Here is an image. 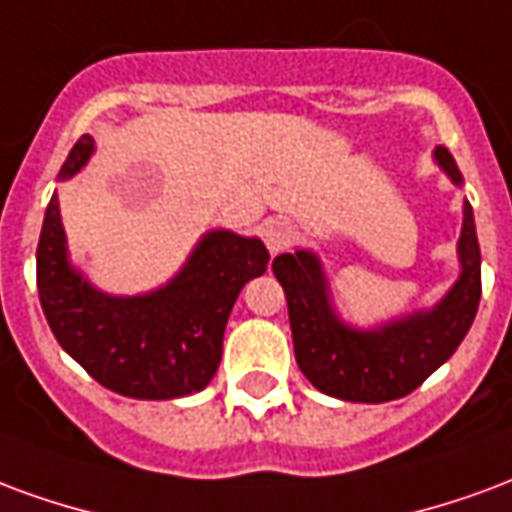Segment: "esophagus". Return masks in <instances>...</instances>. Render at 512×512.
Wrapping results in <instances>:
<instances>
[{
  "instance_id": "1",
  "label": "esophagus",
  "mask_w": 512,
  "mask_h": 512,
  "mask_svg": "<svg viewBox=\"0 0 512 512\" xmlns=\"http://www.w3.org/2000/svg\"><path fill=\"white\" fill-rule=\"evenodd\" d=\"M294 234L297 231L286 218H272L261 226V237H264V245L270 248V253H281L294 240Z\"/></svg>"
}]
</instances>
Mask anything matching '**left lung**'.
<instances>
[{"instance_id":"obj_1","label":"left lung","mask_w":512,"mask_h":512,"mask_svg":"<svg viewBox=\"0 0 512 512\" xmlns=\"http://www.w3.org/2000/svg\"><path fill=\"white\" fill-rule=\"evenodd\" d=\"M434 160L453 185H464L445 147L434 149ZM458 267L455 283L431 308L376 327H357L341 319L316 253L305 248L281 253L272 261V272L286 292L294 357L305 379L324 395L352 404H384L417 390L453 357L480 305V245L469 201H464Z\"/></svg>"}]
</instances>
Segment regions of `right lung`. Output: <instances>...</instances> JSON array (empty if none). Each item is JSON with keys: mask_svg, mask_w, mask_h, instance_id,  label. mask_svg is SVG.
<instances>
[{"mask_svg": "<svg viewBox=\"0 0 512 512\" xmlns=\"http://www.w3.org/2000/svg\"><path fill=\"white\" fill-rule=\"evenodd\" d=\"M92 152L95 138H78L59 182L76 177ZM267 261L259 237L212 229L169 283L133 297L108 294L70 261L54 190L37 242V292L59 346L95 382L138 401H171L212 382L231 308Z\"/></svg>", "mask_w": 512, "mask_h": 512, "instance_id": "add662e5", "label": "right lung"}]
</instances>
